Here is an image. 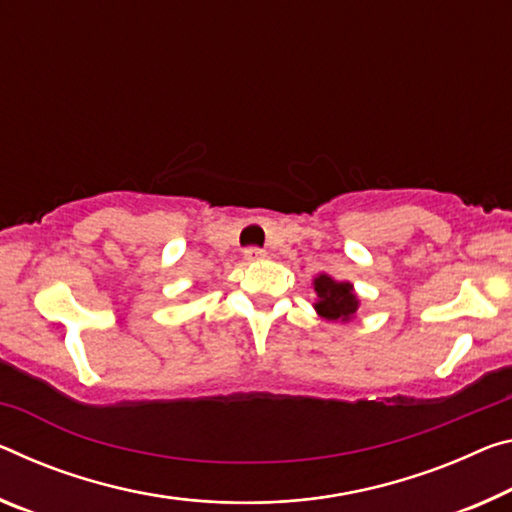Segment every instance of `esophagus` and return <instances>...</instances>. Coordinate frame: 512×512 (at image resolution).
I'll return each mask as SVG.
<instances>
[{
	"instance_id": "1",
	"label": "esophagus",
	"mask_w": 512,
	"mask_h": 512,
	"mask_svg": "<svg viewBox=\"0 0 512 512\" xmlns=\"http://www.w3.org/2000/svg\"><path fill=\"white\" fill-rule=\"evenodd\" d=\"M243 257H246L248 262H257V259H264V257H266V253H264L262 248H257V246H250V248L243 250Z\"/></svg>"
}]
</instances>
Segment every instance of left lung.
Here are the masks:
<instances>
[{
    "label": "left lung",
    "instance_id": "1",
    "mask_svg": "<svg viewBox=\"0 0 512 512\" xmlns=\"http://www.w3.org/2000/svg\"><path fill=\"white\" fill-rule=\"evenodd\" d=\"M314 291L319 300L314 303V310L328 321H351L358 312L360 300L355 296L351 282L332 280L330 275L321 273L314 278Z\"/></svg>",
    "mask_w": 512,
    "mask_h": 512
}]
</instances>
